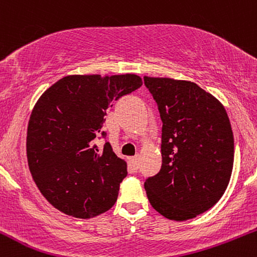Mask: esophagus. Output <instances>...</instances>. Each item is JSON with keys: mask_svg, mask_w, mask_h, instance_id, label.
Listing matches in <instances>:
<instances>
[{"mask_svg": "<svg viewBox=\"0 0 257 257\" xmlns=\"http://www.w3.org/2000/svg\"><path fill=\"white\" fill-rule=\"evenodd\" d=\"M129 162H131L133 169H138V168H139V157H138V156L129 158Z\"/></svg>", "mask_w": 257, "mask_h": 257, "instance_id": "34e87169", "label": "esophagus"}]
</instances>
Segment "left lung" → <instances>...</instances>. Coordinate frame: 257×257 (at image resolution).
<instances>
[{"mask_svg":"<svg viewBox=\"0 0 257 257\" xmlns=\"http://www.w3.org/2000/svg\"><path fill=\"white\" fill-rule=\"evenodd\" d=\"M162 122V168L146 179L152 208L186 221L209 210L225 193L233 169L234 139L223 105L190 81L144 77Z\"/></svg>","mask_w":257,"mask_h":257,"instance_id":"8db88e82","label":"left lung"}]
</instances>
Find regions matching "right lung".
<instances>
[{"mask_svg":"<svg viewBox=\"0 0 257 257\" xmlns=\"http://www.w3.org/2000/svg\"><path fill=\"white\" fill-rule=\"evenodd\" d=\"M143 85L125 75H70L32 108L26 135L29 169L42 196L61 213L90 219L116 203L126 162L95 145L108 106Z\"/></svg>","mask_w":257,"mask_h":257,"instance_id":"add662e5","label":"right lung"}]
</instances>
